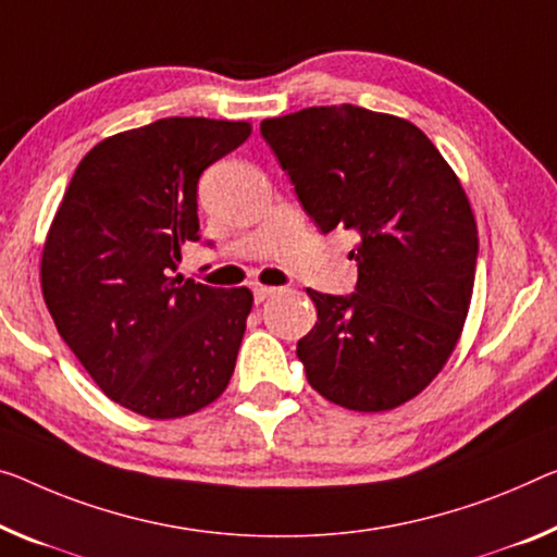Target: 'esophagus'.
Here are the masks:
<instances>
[{"instance_id": "1", "label": "esophagus", "mask_w": 557, "mask_h": 557, "mask_svg": "<svg viewBox=\"0 0 557 557\" xmlns=\"http://www.w3.org/2000/svg\"><path fill=\"white\" fill-rule=\"evenodd\" d=\"M273 294H276V288H271V286H253V301L256 304L267 301V298L273 296Z\"/></svg>"}]
</instances>
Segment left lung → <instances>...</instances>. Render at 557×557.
I'll return each mask as SVG.
<instances>
[{
    "label": "left lung",
    "mask_w": 557,
    "mask_h": 557,
    "mask_svg": "<svg viewBox=\"0 0 557 557\" xmlns=\"http://www.w3.org/2000/svg\"><path fill=\"white\" fill-rule=\"evenodd\" d=\"M261 136L315 226L361 236L356 294L308 288L319 321L296 346L308 383L363 413L406 404L446 366L473 296L463 186L416 124L363 107L263 119Z\"/></svg>",
    "instance_id": "left-lung-1"
}]
</instances>
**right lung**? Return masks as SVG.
<instances>
[{"label": "right lung", "instance_id": "add662e5", "mask_svg": "<svg viewBox=\"0 0 557 557\" xmlns=\"http://www.w3.org/2000/svg\"><path fill=\"white\" fill-rule=\"evenodd\" d=\"M249 134V122L169 116L109 136L51 221L41 294L59 336L114 404L153 421L209 406L234 373L251 290L174 271L201 238L199 176Z\"/></svg>", "mask_w": 557, "mask_h": 557}]
</instances>
